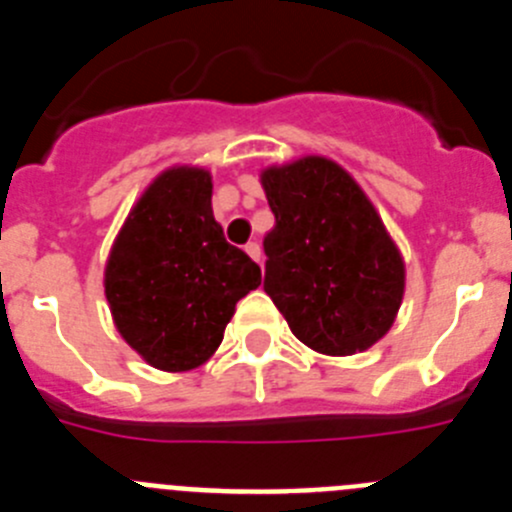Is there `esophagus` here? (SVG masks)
Instances as JSON below:
<instances>
[{
	"instance_id": "34e87169",
	"label": "esophagus",
	"mask_w": 512,
	"mask_h": 512,
	"mask_svg": "<svg viewBox=\"0 0 512 512\" xmlns=\"http://www.w3.org/2000/svg\"><path fill=\"white\" fill-rule=\"evenodd\" d=\"M243 251H246L248 256H251V259L256 261V264H261V259H264V253H261V246L256 241L246 243V246H243Z\"/></svg>"
}]
</instances>
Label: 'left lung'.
Here are the masks:
<instances>
[{"label": "left lung", "mask_w": 512, "mask_h": 512, "mask_svg": "<svg viewBox=\"0 0 512 512\" xmlns=\"http://www.w3.org/2000/svg\"><path fill=\"white\" fill-rule=\"evenodd\" d=\"M274 228L264 238L266 295L312 351L351 356L392 328L405 261L359 184L323 156L261 171Z\"/></svg>", "instance_id": "1"}]
</instances>
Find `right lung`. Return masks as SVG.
Wrapping results in <instances>:
<instances>
[{"label": "right lung", "instance_id": "right-lung-1", "mask_svg": "<svg viewBox=\"0 0 512 512\" xmlns=\"http://www.w3.org/2000/svg\"><path fill=\"white\" fill-rule=\"evenodd\" d=\"M261 269L225 241L212 215V176L174 166L156 176L117 233L104 295L120 336L161 372L205 364L223 341L235 302Z\"/></svg>", "mask_w": 512, "mask_h": 512}]
</instances>
